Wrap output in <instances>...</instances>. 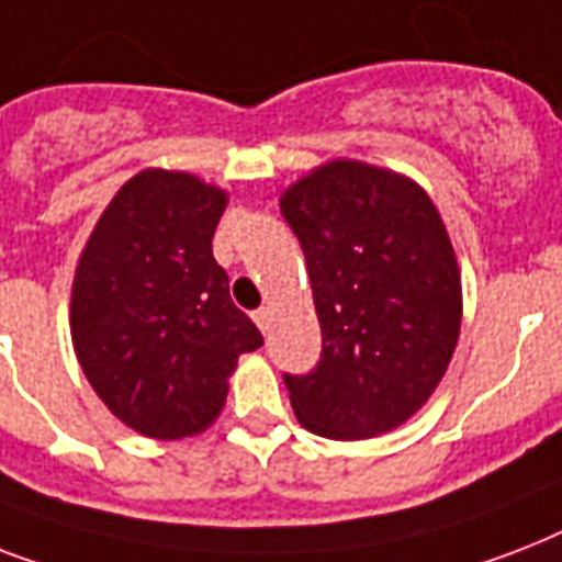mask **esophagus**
Wrapping results in <instances>:
<instances>
[{
	"label": "esophagus",
	"instance_id": "34e87169",
	"mask_svg": "<svg viewBox=\"0 0 562 562\" xmlns=\"http://www.w3.org/2000/svg\"><path fill=\"white\" fill-rule=\"evenodd\" d=\"M254 321H256V326L262 329V333H268V324H271V312H268V308H256Z\"/></svg>",
	"mask_w": 562,
	"mask_h": 562
}]
</instances>
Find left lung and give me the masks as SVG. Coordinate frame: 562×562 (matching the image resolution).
Wrapping results in <instances>:
<instances>
[{
	"label": "left lung",
	"mask_w": 562,
	"mask_h": 562,
	"mask_svg": "<svg viewBox=\"0 0 562 562\" xmlns=\"http://www.w3.org/2000/svg\"><path fill=\"white\" fill-rule=\"evenodd\" d=\"M315 294L324 350L282 373L294 414L333 440L382 435L446 373L461 329V277L428 194L393 171L338 160L282 194Z\"/></svg>",
	"instance_id": "1"
}]
</instances>
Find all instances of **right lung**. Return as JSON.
Instances as JSON below:
<instances>
[{
  "instance_id": "obj_1",
  "label": "right lung",
  "mask_w": 562,
  "mask_h": 562,
  "mask_svg": "<svg viewBox=\"0 0 562 562\" xmlns=\"http://www.w3.org/2000/svg\"><path fill=\"white\" fill-rule=\"evenodd\" d=\"M224 203L192 175L143 171L110 201L75 273L83 373L122 423L157 440L210 426L236 359L262 347L212 256Z\"/></svg>"
}]
</instances>
